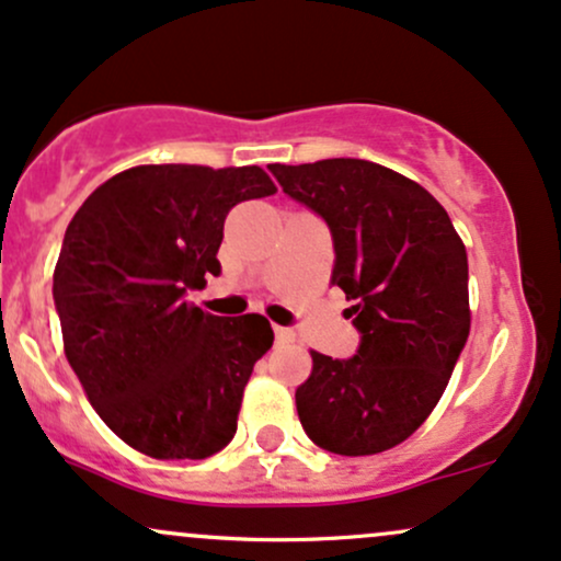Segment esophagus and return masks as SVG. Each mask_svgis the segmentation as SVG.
Segmentation results:
<instances>
[{
  "instance_id": "34e87169",
  "label": "esophagus",
  "mask_w": 561,
  "mask_h": 561,
  "mask_svg": "<svg viewBox=\"0 0 561 561\" xmlns=\"http://www.w3.org/2000/svg\"><path fill=\"white\" fill-rule=\"evenodd\" d=\"M294 331L286 329V325H275V342L278 344H291L294 342Z\"/></svg>"
}]
</instances>
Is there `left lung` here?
Returning a JSON list of instances; mask_svg holds the SVG:
<instances>
[{
  "mask_svg": "<svg viewBox=\"0 0 561 561\" xmlns=\"http://www.w3.org/2000/svg\"><path fill=\"white\" fill-rule=\"evenodd\" d=\"M267 169L329 225L331 280L360 333L347 360L312 352L310 379L297 389L301 426L339 456L394 448L434 411L469 339L467 249L432 193L381 163Z\"/></svg>",
  "mask_w": 561,
  "mask_h": 561,
  "instance_id": "left-lung-1",
  "label": "left lung"
}]
</instances>
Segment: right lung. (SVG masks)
<instances>
[{
	"label": "right lung",
	"instance_id": "1",
	"mask_svg": "<svg viewBox=\"0 0 561 561\" xmlns=\"http://www.w3.org/2000/svg\"><path fill=\"white\" fill-rule=\"evenodd\" d=\"M273 193L260 167L150 163L103 182L68 225L53 275L66 357L98 416L145 456L206 458L238 430L273 329L187 294L222 273L232 206Z\"/></svg>",
	"mask_w": 561,
	"mask_h": 561
}]
</instances>
